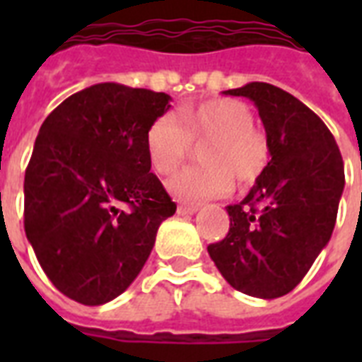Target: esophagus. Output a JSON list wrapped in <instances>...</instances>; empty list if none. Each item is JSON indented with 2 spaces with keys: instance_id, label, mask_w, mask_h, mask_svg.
I'll list each match as a JSON object with an SVG mask.
<instances>
[{
  "instance_id": "34e87169",
  "label": "esophagus",
  "mask_w": 362,
  "mask_h": 362,
  "mask_svg": "<svg viewBox=\"0 0 362 362\" xmlns=\"http://www.w3.org/2000/svg\"><path fill=\"white\" fill-rule=\"evenodd\" d=\"M197 210H199V206H195V204H178L176 212H178V216H192V214H195Z\"/></svg>"
}]
</instances>
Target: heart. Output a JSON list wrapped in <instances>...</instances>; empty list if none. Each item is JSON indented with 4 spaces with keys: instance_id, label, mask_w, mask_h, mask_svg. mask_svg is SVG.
<instances>
[{
    "instance_id": "obj_1",
    "label": "heart",
    "mask_w": 362,
    "mask_h": 362,
    "mask_svg": "<svg viewBox=\"0 0 362 362\" xmlns=\"http://www.w3.org/2000/svg\"><path fill=\"white\" fill-rule=\"evenodd\" d=\"M199 148L203 165L178 173L169 180V192L184 203H203L220 197L233 178L246 186L263 175L270 159L269 139L253 125V112L244 101L231 98L204 99L182 105L173 116H159L148 127L146 153L161 176L175 173L192 144Z\"/></svg>"
}]
</instances>
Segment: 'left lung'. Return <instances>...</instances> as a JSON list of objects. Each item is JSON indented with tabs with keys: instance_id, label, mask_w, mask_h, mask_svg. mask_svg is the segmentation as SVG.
<instances>
[{
	"instance_id": "8db88e82",
	"label": "left lung",
	"mask_w": 362,
	"mask_h": 362,
	"mask_svg": "<svg viewBox=\"0 0 362 362\" xmlns=\"http://www.w3.org/2000/svg\"><path fill=\"white\" fill-rule=\"evenodd\" d=\"M223 93L255 103L270 161L244 201L227 206L229 233L209 253L237 291L281 297L331 240L346 182L342 156L320 116L281 88L250 82Z\"/></svg>"
}]
</instances>
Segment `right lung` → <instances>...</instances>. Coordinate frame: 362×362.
I'll use <instances>...</instances> for the list:
<instances>
[{"label":"right lung","mask_w":362,"mask_h":362,"mask_svg":"<svg viewBox=\"0 0 362 362\" xmlns=\"http://www.w3.org/2000/svg\"><path fill=\"white\" fill-rule=\"evenodd\" d=\"M170 95L116 82L73 93L42 122L24 178V229L37 261L65 297L116 298L176 212L150 173L148 127Z\"/></svg>","instance_id":"1"}]
</instances>
